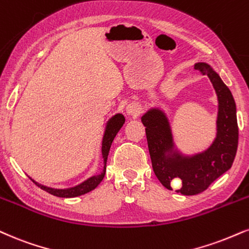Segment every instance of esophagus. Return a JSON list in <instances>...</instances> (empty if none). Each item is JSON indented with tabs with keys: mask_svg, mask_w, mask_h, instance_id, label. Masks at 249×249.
Listing matches in <instances>:
<instances>
[{
	"mask_svg": "<svg viewBox=\"0 0 249 249\" xmlns=\"http://www.w3.org/2000/svg\"><path fill=\"white\" fill-rule=\"evenodd\" d=\"M126 111H127V113H130V115L138 116L139 115L140 110H139V107H138L137 104H130V106L126 107Z\"/></svg>",
	"mask_w": 249,
	"mask_h": 249,
	"instance_id": "1",
	"label": "esophagus"
}]
</instances>
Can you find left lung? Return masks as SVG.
<instances>
[{"mask_svg":"<svg viewBox=\"0 0 249 249\" xmlns=\"http://www.w3.org/2000/svg\"><path fill=\"white\" fill-rule=\"evenodd\" d=\"M195 70L209 76L219 102L217 137L210 147L194 157L185 158L176 153L166 155L172 151L174 145L166 116L153 109L146 112L142 118L143 126L146 127V138L154 174L163 187L169 190H173L170 185L173 181L181 179L176 193L185 196L203 193L214 179L232 167L239 139L235 102L232 92L209 65L199 62L195 65Z\"/></svg>","mask_w":249,"mask_h":249,"instance_id":"1","label":"left lung"}]
</instances>
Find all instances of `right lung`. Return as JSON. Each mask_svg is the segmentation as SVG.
I'll list each match as a JSON object with an SVG mask.
<instances>
[{
  "mask_svg": "<svg viewBox=\"0 0 249 249\" xmlns=\"http://www.w3.org/2000/svg\"><path fill=\"white\" fill-rule=\"evenodd\" d=\"M125 123V118L124 116L118 113V115L113 116L111 119H110L109 123H107V128H106V133H104L103 137V142H102V157H103L104 160V168H103V173L100 174V175L92 176V178H88L87 181L83 182L79 185L74 188H70V189H53V188H47L44 187V185L37 183L35 182L36 185H38L40 189H43L47 193L53 195V196L56 197H65V198H71V197H77L81 196V195H85L89 191L94 190L98 184L101 183L102 179H103L104 175H106V169H107V155H109V151L110 147H111V143L115 139L116 134L118 133V131L121 130L123 124Z\"/></svg>",
  "mask_w": 249,
  "mask_h": 249,
  "instance_id": "add662e5",
  "label": "right lung"
}]
</instances>
